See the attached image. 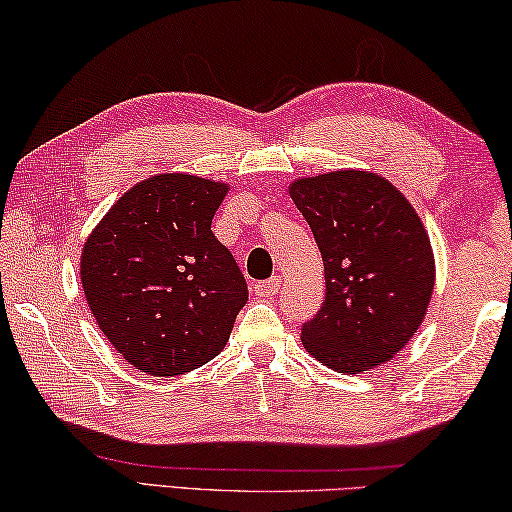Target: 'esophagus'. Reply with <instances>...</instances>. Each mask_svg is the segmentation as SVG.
I'll return each mask as SVG.
<instances>
[{
	"mask_svg": "<svg viewBox=\"0 0 512 512\" xmlns=\"http://www.w3.org/2000/svg\"><path fill=\"white\" fill-rule=\"evenodd\" d=\"M279 288H281V276H272V279H267V281H263V283H258L256 286V292L261 297H274L276 292H279Z\"/></svg>",
	"mask_w": 512,
	"mask_h": 512,
	"instance_id": "34e87169",
	"label": "esophagus"
}]
</instances>
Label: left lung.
<instances>
[{
  "label": "left lung",
  "instance_id": "8db88e82",
  "mask_svg": "<svg viewBox=\"0 0 512 512\" xmlns=\"http://www.w3.org/2000/svg\"><path fill=\"white\" fill-rule=\"evenodd\" d=\"M324 263L326 297L301 326L308 354L342 374L395 358L420 329L435 283L426 229L388 179L338 170L290 183Z\"/></svg>",
  "mask_w": 512,
  "mask_h": 512
}]
</instances>
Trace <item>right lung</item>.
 I'll use <instances>...</instances> for the list:
<instances>
[{"label":"right lung","mask_w":512,"mask_h":512,"mask_svg":"<svg viewBox=\"0 0 512 512\" xmlns=\"http://www.w3.org/2000/svg\"><path fill=\"white\" fill-rule=\"evenodd\" d=\"M229 186L156 174L115 201L81 251V286L106 340L136 370L179 376L229 342L247 281L211 222Z\"/></svg>","instance_id":"obj_1"}]
</instances>
